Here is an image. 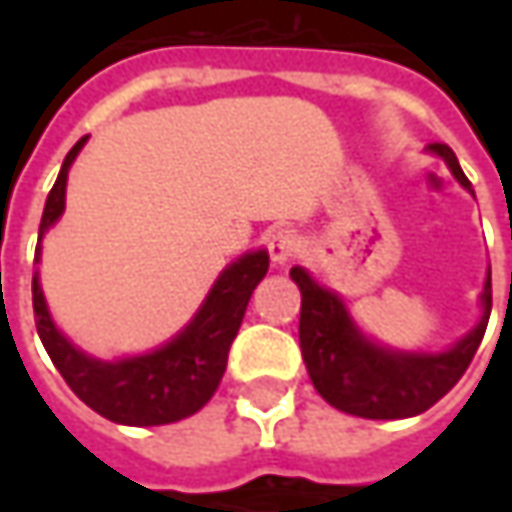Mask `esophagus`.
Here are the masks:
<instances>
[{
  "mask_svg": "<svg viewBox=\"0 0 512 512\" xmlns=\"http://www.w3.org/2000/svg\"><path fill=\"white\" fill-rule=\"evenodd\" d=\"M267 250L273 265H287L299 253V236L293 230H273L267 236Z\"/></svg>",
  "mask_w": 512,
  "mask_h": 512,
  "instance_id": "34e87169",
  "label": "esophagus"
}]
</instances>
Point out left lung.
Segmentation results:
<instances>
[{"label":"left lung","mask_w":512,"mask_h":512,"mask_svg":"<svg viewBox=\"0 0 512 512\" xmlns=\"http://www.w3.org/2000/svg\"><path fill=\"white\" fill-rule=\"evenodd\" d=\"M427 150L442 156L456 182L473 193L453 150L447 145H430ZM290 279L302 290L299 344L310 382L327 404L362 419H407L439 402L473 362L493 307L487 276L482 319L467 336L439 353L393 350L364 336L347 313L342 296L319 285L305 267H290Z\"/></svg>","instance_id":"8db88e82"}]
</instances>
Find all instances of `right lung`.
<instances>
[{
    "label": "right lung",
    "mask_w": 512,
    "mask_h": 512,
    "mask_svg": "<svg viewBox=\"0 0 512 512\" xmlns=\"http://www.w3.org/2000/svg\"><path fill=\"white\" fill-rule=\"evenodd\" d=\"M85 142L88 136H82L70 148L56 176V185L50 187L42 225H39V245H36V259H33L36 265L42 259L45 233L65 213L68 170L76 162L79 150L85 148ZM267 265H270L267 250H250L245 256H239L219 273L202 307L170 342L142 356H125L113 362L88 356L56 327L45 302V293H42L39 270H36L33 273L36 330L48 350L50 362L56 364V370L62 373L70 390L99 416L116 424H130V427L179 422V419L193 416L196 410H202L216 393V387L225 376L227 350L242 327L253 290L265 279Z\"/></svg>",
    "instance_id": "add662e5"
}]
</instances>
